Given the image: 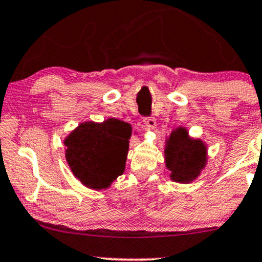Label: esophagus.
Returning <instances> with one entry per match:
<instances>
[{
	"label": "esophagus",
	"instance_id": "34e87169",
	"mask_svg": "<svg viewBox=\"0 0 262 262\" xmlns=\"http://www.w3.org/2000/svg\"><path fill=\"white\" fill-rule=\"evenodd\" d=\"M144 123H145V125H146L147 129H154L156 127V119L154 117L144 118Z\"/></svg>",
	"mask_w": 262,
	"mask_h": 262
}]
</instances>
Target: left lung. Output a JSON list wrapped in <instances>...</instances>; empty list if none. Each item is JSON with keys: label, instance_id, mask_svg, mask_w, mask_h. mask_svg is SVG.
<instances>
[{"label": "left lung", "instance_id": "obj_1", "mask_svg": "<svg viewBox=\"0 0 262 262\" xmlns=\"http://www.w3.org/2000/svg\"><path fill=\"white\" fill-rule=\"evenodd\" d=\"M165 163L173 182L188 184L200 176L207 163V146L189 137L187 128L178 127L166 139Z\"/></svg>", "mask_w": 262, "mask_h": 262}]
</instances>
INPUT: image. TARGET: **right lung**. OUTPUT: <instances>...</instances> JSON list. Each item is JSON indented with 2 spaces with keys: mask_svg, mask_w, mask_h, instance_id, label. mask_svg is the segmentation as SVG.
Here are the masks:
<instances>
[{
  "mask_svg": "<svg viewBox=\"0 0 262 262\" xmlns=\"http://www.w3.org/2000/svg\"><path fill=\"white\" fill-rule=\"evenodd\" d=\"M130 135V124L116 118L80 123L63 141L74 177L86 188H110L125 169Z\"/></svg>",
  "mask_w": 262,
  "mask_h": 262,
  "instance_id": "add662e5",
  "label": "right lung"
}]
</instances>
